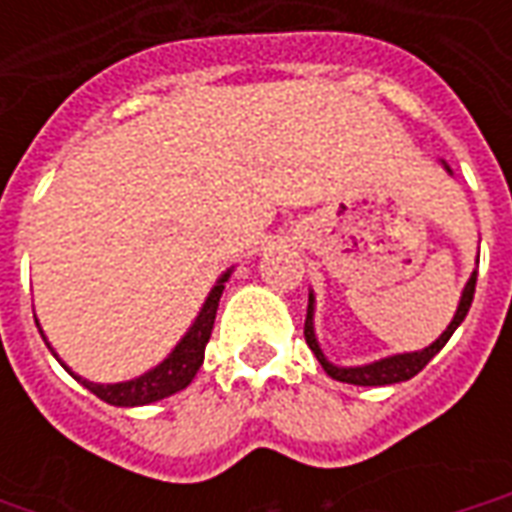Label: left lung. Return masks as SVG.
I'll return each instance as SVG.
<instances>
[{
  "instance_id": "obj_1",
  "label": "left lung",
  "mask_w": 512,
  "mask_h": 512,
  "mask_svg": "<svg viewBox=\"0 0 512 512\" xmlns=\"http://www.w3.org/2000/svg\"><path fill=\"white\" fill-rule=\"evenodd\" d=\"M441 167L447 169V175H452V169L447 161H441ZM474 285H477V268L472 271V277L466 279V285L461 290V299H458V307H455V315L452 321L447 323V329L433 340L425 348L419 351H406V354H389L381 356L376 362H367V365H334L329 362V356L323 354L321 343H318V334H315V293L310 290V304H307V321H304V340L310 345V351L315 354V359L321 362V367L326 370V376H332L334 381H343V384L354 386H386V384H400V381H408L414 378L428 365L433 356L439 354L441 348L447 345V340L452 337V332L458 329L466 318V312L472 307L474 299Z\"/></svg>"
}]
</instances>
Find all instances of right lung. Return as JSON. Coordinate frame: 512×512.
I'll use <instances>...</instances> for the list:
<instances>
[{"label": "right lung", "mask_w": 512, "mask_h": 512, "mask_svg": "<svg viewBox=\"0 0 512 512\" xmlns=\"http://www.w3.org/2000/svg\"><path fill=\"white\" fill-rule=\"evenodd\" d=\"M235 266H230L224 271L222 277L216 279V285L211 288V293L205 296L202 301L200 312H197V318L191 321V326L186 329V334L180 337L175 348L169 351L156 367H150L145 370L142 376L128 378V381H115V384H98V381H87V378L76 376L71 367L65 365L60 359V354L51 348L49 337L43 334V340L49 345V351L54 354V359L60 362L68 373H71L84 389H90L95 397H101L104 403L109 406H120V408H134V406H147V403H156V400H164V397L175 395L180 389H186V386L194 381L197 376V370L202 367V359H205V345L211 340L213 332V321H216V310H219V299H222L224 285H227V279L233 277Z\"/></svg>", "instance_id": "1"}]
</instances>
